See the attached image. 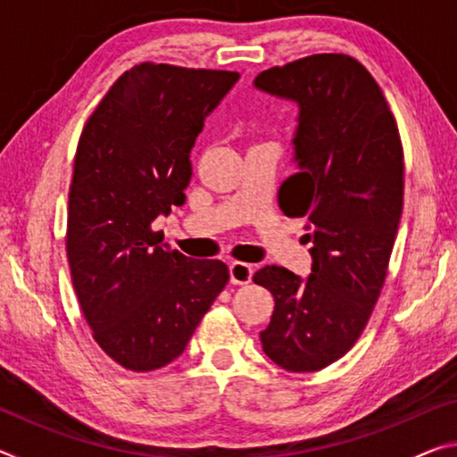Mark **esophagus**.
<instances>
[{
	"instance_id": "obj_1",
	"label": "esophagus",
	"mask_w": 457,
	"mask_h": 457,
	"mask_svg": "<svg viewBox=\"0 0 457 457\" xmlns=\"http://www.w3.org/2000/svg\"><path fill=\"white\" fill-rule=\"evenodd\" d=\"M253 268L245 262H231L229 264V280L231 284H247L252 280Z\"/></svg>"
}]
</instances>
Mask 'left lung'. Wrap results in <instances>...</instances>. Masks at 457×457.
I'll list each match as a JSON object with an SVG mask.
<instances>
[{"label":"left lung","instance_id":"1","mask_svg":"<svg viewBox=\"0 0 457 457\" xmlns=\"http://www.w3.org/2000/svg\"><path fill=\"white\" fill-rule=\"evenodd\" d=\"M253 87L300 108L298 173L278 201L308 220L312 256L308 278L280 266L253 274L276 303L262 349L278 367L312 373L349 353L381 294L403 210V146L378 84L346 54L274 66Z\"/></svg>","mask_w":457,"mask_h":457}]
</instances>
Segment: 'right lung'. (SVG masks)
<instances>
[{
  "label": "right lung",
  "instance_id": "add662e5",
  "mask_svg": "<svg viewBox=\"0 0 457 457\" xmlns=\"http://www.w3.org/2000/svg\"><path fill=\"white\" fill-rule=\"evenodd\" d=\"M237 72L143 62L82 129L68 195L66 253L92 337L137 373L169 365L226 288L220 260L165 250L151 223L183 205L189 153Z\"/></svg>",
  "mask_w": 457,
  "mask_h": 457
}]
</instances>
